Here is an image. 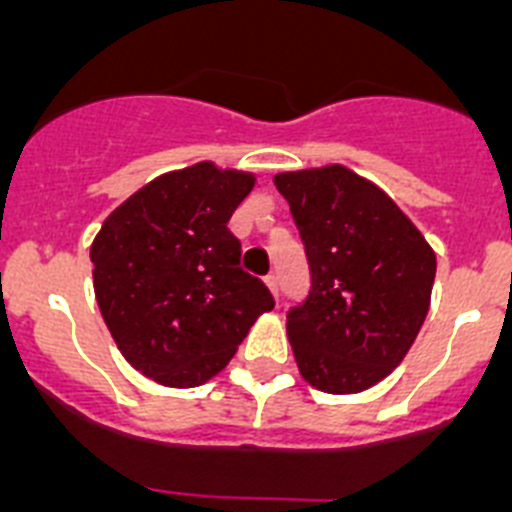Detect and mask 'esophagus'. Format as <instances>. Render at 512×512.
<instances>
[{
    "label": "esophagus",
    "instance_id": "34e87169",
    "mask_svg": "<svg viewBox=\"0 0 512 512\" xmlns=\"http://www.w3.org/2000/svg\"><path fill=\"white\" fill-rule=\"evenodd\" d=\"M264 282H266V287L271 289V295L279 297V282H277V277H274V274H269V277H266Z\"/></svg>",
    "mask_w": 512,
    "mask_h": 512
}]
</instances>
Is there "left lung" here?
Returning <instances> with one entry per match:
<instances>
[{
    "label": "left lung",
    "instance_id": "obj_1",
    "mask_svg": "<svg viewBox=\"0 0 512 512\" xmlns=\"http://www.w3.org/2000/svg\"><path fill=\"white\" fill-rule=\"evenodd\" d=\"M310 261V295L287 312L300 374L354 395L405 359L431 307L436 253L387 192L341 164L274 176Z\"/></svg>",
    "mask_w": 512,
    "mask_h": 512
}]
</instances>
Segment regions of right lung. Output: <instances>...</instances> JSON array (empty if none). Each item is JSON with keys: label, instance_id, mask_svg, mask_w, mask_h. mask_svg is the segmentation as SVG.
I'll list each match as a JSON object with an SVG mask.
<instances>
[{"label": "right lung", "instance_id": "obj_1", "mask_svg": "<svg viewBox=\"0 0 512 512\" xmlns=\"http://www.w3.org/2000/svg\"><path fill=\"white\" fill-rule=\"evenodd\" d=\"M256 184L212 161L156 176L107 215L92 243L99 312L133 369L164 387H200L274 307L241 269L228 220Z\"/></svg>", "mask_w": 512, "mask_h": 512}]
</instances>
